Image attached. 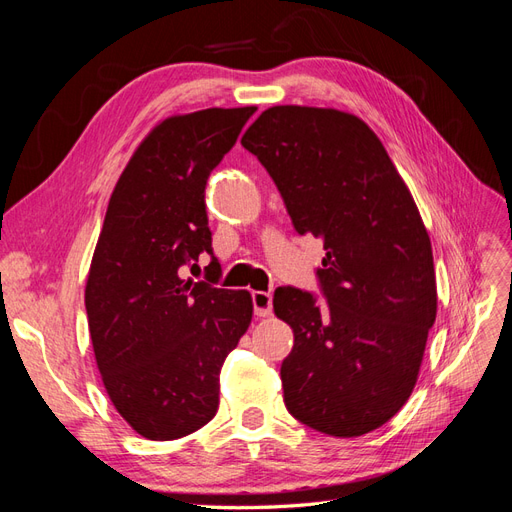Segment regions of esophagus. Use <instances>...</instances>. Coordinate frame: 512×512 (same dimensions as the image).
Segmentation results:
<instances>
[{
    "label": "esophagus",
    "mask_w": 512,
    "mask_h": 512,
    "mask_svg": "<svg viewBox=\"0 0 512 512\" xmlns=\"http://www.w3.org/2000/svg\"><path fill=\"white\" fill-rule=\"evenodd\" d=\"M252 303H254V314H256V316H260V318L271 316V309H273V297H271V292L254 290V292H252Z\"/></svg>",
    "instance_id": "obj_1"
}]
</instances>
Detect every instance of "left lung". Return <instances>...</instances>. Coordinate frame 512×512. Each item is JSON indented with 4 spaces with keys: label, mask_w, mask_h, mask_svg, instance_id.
<instances>
[{
    "label": "left lung",
    "mask_w": 512,
    "mask_h": 512,
    "mask_svg": "<svg viewBox=\"0 0 512 512\" xmlns=\"http://www.w3.org/2000/svg\"><path fill=\"white\" fill-rule=\"evenodd\" d=\"M241 145L280 190L294 230L322 239L316 271L327 303L275 290L294 333L282 363L284 404L335 438L382 427L406 404L436 322L427 228L380 138L335 108L271 106Z\"/></svg>",
    "instance_id": "1"
}]
</instances>
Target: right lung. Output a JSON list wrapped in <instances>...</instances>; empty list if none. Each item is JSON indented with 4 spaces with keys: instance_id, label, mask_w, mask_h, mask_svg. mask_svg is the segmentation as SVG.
Returning <instances> with one entry per match:
<instances>
[{
    "instance_id": "add662e5",
    "label": "right lung",
    "mask_w": 512,
    "mask_h": 512,
    "mask_svg": "<svg viewBox=\"0 0 512 512\" xmlns=\"http://www.w3.org/2000/svg\"><path fill=\"white\" fill-rule=\"evenodd\" d=\"M256 106L168 117L138 145L108 200L85 307L104 389L147 440H177L220 406V369L252 322L247 290L183 280L213 254L205 205L211 170Z\"/></svg>"
}]
</instances>
